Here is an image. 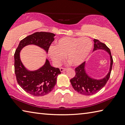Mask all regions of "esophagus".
<instances>
[{
  "label": "esophagus",
  "mask_w": 125,
  "mask_h": 125,
  "mask_svg": "<svg viewBox=\"0 0 125 125\" xmlns=\"http://www.w3.org/2000/svg\"><path fill=\"white\" fill-rule=\"evenodd\" d=\"M60 71L62 72H63V71H65V70H66V69H65V68L61 67V68H60Z\"/></svg>",
  "instance_id": "obj_1"
}]
</instances>
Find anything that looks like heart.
<instances>
[{
  "label": "heart",
  "instance_id": "heart-1",
  "mask_svg": "<svg viewBox=\"0 0 125 125\" xmlns=\"http://www.w3.org/2000/svg\"><path fill=\"white\" fill-rule=\"evenodd\" d=\"M93 46V42L88 37H63L56 41L54 47L49 48L48 53L56 65H59L66 56L67 62L76 66L86 60Z\"/></svg>",
  "mask_w": 125,
  "mask_h": 125
}]
</instances>
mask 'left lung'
Wrapping results in <instances>:
<instances>
[{
  "label": "left lung",
  "instance_id": "obj_1",
  "mask_svg": "<svg viewBox=\"0 0 125 125\" xmlns=\"http://www.w3.org/2000/svg\"><path fill=\"white\" fill-rule=\"evenodd\" d=\"M93 51L97 49H102L107 51L110 56V65L109 71L104 78L101 79H95L89 77L85 70L84 62L75 69V76L70 80L73 89L78 93L84 95L89 96L97 93L106 84L109 79L112 69L113 60L111 55L110 49L104 43L96 39H94Z\"/></svg>",
  "mask_w": 125,
  "mask_h": 125
}]
</instances>
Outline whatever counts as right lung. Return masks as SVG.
Here are the masks:
<instances>
[{
  "instance_id": "obj_1",
  "label": "right lung",
  "mask_w": 125,
  "mask_h": 125,
  "mask_svg": "<svg viewBox=\"0 0 125 125\" xmlns=\"http://www.w3.org/2000/svg\"><path fill=\"white\" fill-rule=\"evenodd\" d=\"M54 36L55 34L48 32H35L22 40L16 49L14 66L17 82L23 90L33 96H44L50 93L55 85L57 76L61 72L59 68L52 66L47 59L43 66L37 70H27L21 61L20 51L25 46L35 44L48 52L54 40Z\"/></svg>"
}]
</instances>
